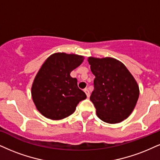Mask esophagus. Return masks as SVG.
<instances>
[{
	"label": "esophagus",
	"mask_w": 160,
	"mask_h": 160,
	"mask_svg": "<svg viewBox=\"0 0 160 160\" xmlns=\"http://www.w3.org/2000/svg\"><path fill=\"white\" fill-rule=\"evenodd\" d=\"M84 91L86 93V95H87V96H88V98H89L90 97V91H89V90H88V89H87V88H85V89L84 90Z\"/></svg>",
	"instance_id": "obj_1"
}]
</instances>
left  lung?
<instances>
[{
  "mask_svg": "<svg viewBox=\"0 0 160 160\" xmlns=\"http://www.w3.org/2000/svg\"><path fill=\"white\" fill-rule=\"evenodd\" d=\"M88 61L96 77L90 99L97 116L110 124L124 121L133 112L139 98L137 81L117 59L89 57Z\"/></svg>",
  "mask_w": 160,
  "mask_h": 160,
  "instance_id": "obj_1",
  "label": "left lung"
}]
</instances>
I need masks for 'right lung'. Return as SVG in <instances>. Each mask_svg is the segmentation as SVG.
Listing matches in <instances>:
<instances>
[{
    "mask_svg": "<svg viewBox=\"0 0 160 160\" xmlns=\"http://www.w3.org/2000/svg\"><path fill=\"white\" fill-rule=\"evenodd\" d=\"M84 56L65 52L53 53L47 58L35 77L31 88L35 107L52 120L73 113L77 104L87 98L70 72L83 62Z\"/></svg>",
    "mask_w": 160,
    "mask_h": 160,
    "instance_id": "right-lung-1",
    "label": "right lung"
}]
</instances>
